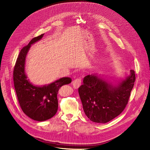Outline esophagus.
<instances>
[{
  "instance_id": "1",
  "label": "esophagus",
  "mask_w": 150,
  "mask_h": 150,
  "mask_svg": "<svg viewBox=\"0 0 150 150\" xmlns=\"http://www.w3.org/2000/svg\"><path fill=\"white\" fill-rule=\"evenodd\" d=\"M81 79L80 78H76V79H75L72 81L73 87L75 89H76L78 87H80V86L81 85Z\"/></svg>"
}]
</instances>
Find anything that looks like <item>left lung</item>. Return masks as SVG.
Instances as JSON below:
<instances>
[{
  "mask_svg": "<svg viewBox=\"0 0 150 150\" xmlns=\"http://www.w3.org/2000/svg\"><path fill=\"white\" fill-rule=\"evenodd\" d=\"M135 80L134 70L117 86L97 74L86 76L78 93L86 116L93 122L106 123L120 115L128 104Z\"/></svg>",
  "mask_w": 150,
  "mask_h": 150,
  "instance_id": "1",
  "label": "left lung"
}]
</instances>
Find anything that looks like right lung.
Here are the masks:
<instances>
[{
  "label": "right lung",
  "mask_w": 150,
  "mask_h": 150,
  "mask_svg": "<svg viewBox=\"0 0 150 150\" xmlns=\"http://www.w3.org/2000/svg\"><path fill=\"white\" fill-rule=\"evenodd\" d=\"M43 35L33 38L21 49L13 70L14 88L22 111L31 119L39 122L50 119L56 114L58 108V91L62 86L72 81L70 78L64 77L48 85L37 86L27 79L25 72L27 54L31 45L40 40Z\"/></svg>",
  "instance_id": "right-lung-1"
}]
</instances>
